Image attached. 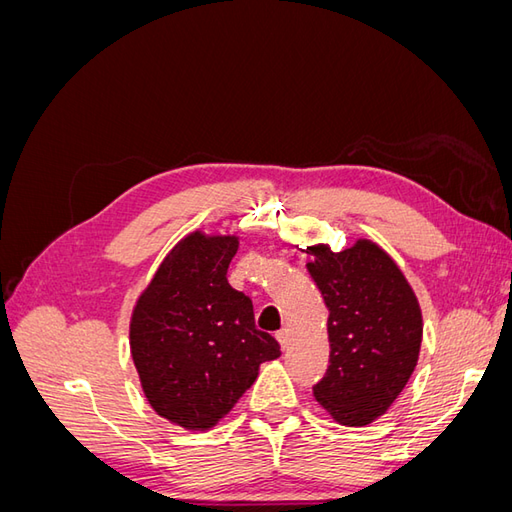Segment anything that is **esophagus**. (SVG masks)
I'll list each match as a JSON object with an SVG mask.
<instances>
[{"mask_svg": "<svg viewBox=\"0 0 512 512\" xmlns=\"http://www.w3.org/2000/svg\"><path fill=\"white\" fill-rule=\"evenodd\" d=\"M277 342H280V346L284 348V350H288L290 348V329H282V331H277Z\"/></svg>", "mask_w": 512, "mask_h": 512, "instance_id": "esophagus-1", "label": "esophagus"}]
</instances>
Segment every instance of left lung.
Listing matches in <instances>:
<instances>
[{
	"label": "left lung",
	"mask_w": 512,
	"mask_h": 512,
	"mask_svg": "<svg viewBox=\"0 0 512 512\" xmlns=\"http://www.w3.org/2000/svg\"><path fill=\"white\" fill-rule=\"evenodd\" d=\"M329 309V367L314 397L337 423L361 427L391 408L418 361L421 307L391 256L367 239L344 252L307 247Z\"/></svg>",
	"instance_id": "1"
}]
</instances>
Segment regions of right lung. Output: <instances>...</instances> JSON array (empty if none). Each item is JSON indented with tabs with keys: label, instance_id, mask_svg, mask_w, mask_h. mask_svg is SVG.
<instances>
[{
	"label": "right lung",
	"instance_id": "add662e5",
	"mask_svg": "<svg viewBox=\"0 0 512 512\" xmlns=\"http://www.w3.org/2000/svg\"><path fill=\"white\" fill-rule=\"evenodd\" d=\"M239 239L196 230L164 258L130 322L132 359L145 397L160 416L205 431L226 416L280 356V344L256 329L252 299L226 271Z\"/></svg>",
	"mask_w": 512,
	"mask_h": 512
}]
</instances>
